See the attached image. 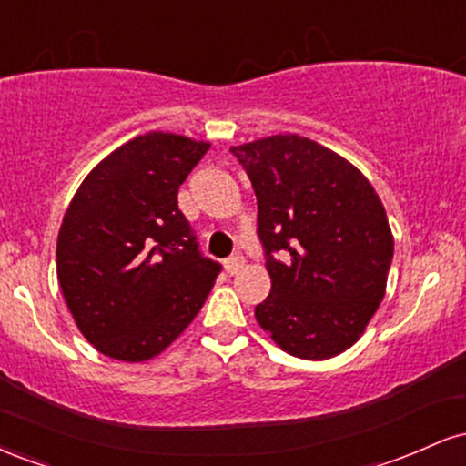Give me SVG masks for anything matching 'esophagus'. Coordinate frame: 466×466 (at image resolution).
<instances>
[{"label": "esophagus", "mask_w": 466, "mask_h": 466, "mask_svg": "<svg viewBox=\"0 0 466 466\" xmlns=\"http://www.w3.org/2000/svg\"><path fill=\"white\" fill-rule=\"evenodd\" d=\"M243 265H245V258L240 254H234V256H229V258L226 260V271L229 276H234V274H238L240 269H243Z\"/></svg>", "instance_id": "1"}]
</instances>
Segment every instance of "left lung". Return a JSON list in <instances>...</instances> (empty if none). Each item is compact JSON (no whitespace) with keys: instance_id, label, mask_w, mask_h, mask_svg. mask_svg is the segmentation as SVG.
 I'll return each mask as SVG.
<instances>
[{"instance_id":"1","label":"left lung","mask_w":466,"mask_h":466,"mask_svg":"<svg viewBox=\"0 0 466 466\" xmlns=\"http://www.w3.org/2000/svg\"><path fill=\"white\" fill-rule=\"evenodd\" d=\"M258 201L271 291L256 319L300 360L350 349L386 296L394 238L381 199L344 157L300 136L229 148Z\"/></svg>"}]
</instances>
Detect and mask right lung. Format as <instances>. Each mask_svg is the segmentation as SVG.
Listing matches in <instances>:
<instances>
[{"instance_id": "add662e5", "label": "right lung", "mask_w": 466, "mask_h": 466, "mask_svg": "<svg viewBox=\"0 0 466 466\" xmlns=\"http://www.w3.org/2000/svg\"><path fill=\"white\" fill-rule=\"evenodd\" d=\"M210 144L151 131L85 177L56 243V274L80 333L106 357L147 361L188 326L221 274L177 206Z\"/></svg>"}]
</instances>
